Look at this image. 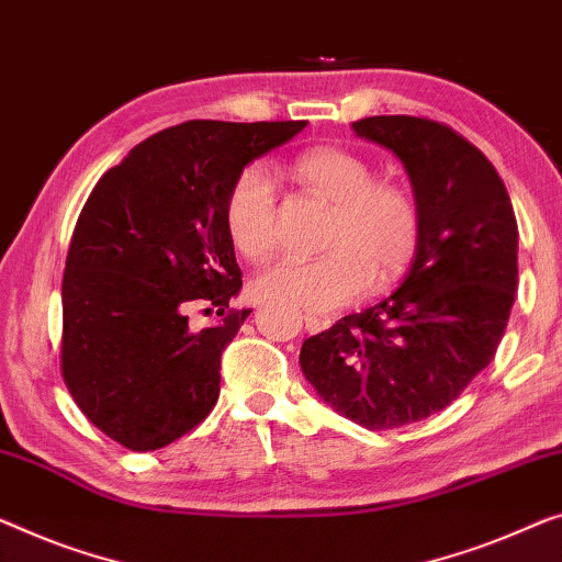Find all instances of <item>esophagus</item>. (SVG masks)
<instances>
[{
  "instance_id": "esophagus-1",
  "label": "esophagus",
  "mask_w": 562,
  "mask_h": 562,
  "mask_svg": "<svg viewBox=\"0 0 562 562\" xmlns=\"http://www.w3.org/2000/svg\"><path fill=\"white\" fill-rule=\"evenodd\" d=\"M330 325V321H323V317H315V315H305V328L307 333H321Z\"/></svg>"
}]
</instances>
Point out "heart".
Wrapping results in <instances>:
<instances>
[{"mask_svg": "<svg viewBox=\"0 0 562 562\" xmlns=\"http://www.w3.org/2000/svg\"><path fill=\"white\" fill-rule=\"evenodd\" d=\"M300 189L330 206L325 255L310 262L274 259L249 280L259 300L305 313H328L408 270L422 239V216L406 189L375 179L373 166L346 148L317 146L288 166ZM224 229L241 257L259 259L278 241V196L262 166L234 176L222 206Z\"/></svg>", "mask_w": 562, "mask_h": 562, "instance_id": "obj_1", "label": "heart"}]
</instances>
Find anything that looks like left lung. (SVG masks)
I'll use <instances>...</instances> for the list:
<instances>
[{"label": "left lung", "mask_w": 562, "mask_h": 562, "mask_svg": "<svg viewBox=\"0 0 562 562\" xmlns=\"http://www.w3.org/2000/svg\"><path fill=\"white\" fill-rule=\"evenodd\" d=\"M353 131L404 164L422 239L404 284L307 338L300 368L371 431L447 408L490 366L517 292V220L495 166L449 125L373 115Z\"/></svg>", "instance_id": "left-lung-1"}]
</instances>
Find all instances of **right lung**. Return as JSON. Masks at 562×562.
<instances>
[{
	"mask_svg": "<svg viewBox=\"0 0 562 562\" xmlns=\"http://www.w3.org/2000/svg\"><path fill=\"white\" fill-rule=\"evenodd\" d=\"M307 121H187L100 176L75 224L63 278L65 386L105 437L154 451L220 398L222 353L252 310H234L241 270L222 220L247 164ZM225 321L190 328L191 306Z\"/></svg>",
	"mask_w": 562,
	"mask_h": 562,
	"instance_id": "right-lung-1",
	"label": "right lung"
}]
</instances>
